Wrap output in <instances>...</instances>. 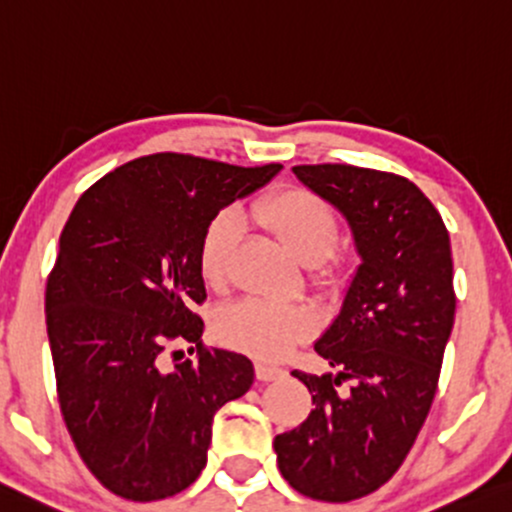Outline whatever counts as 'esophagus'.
Wrapping results in <instances>:
<instances>
[{"label":"esophagus","mask_w":512,"mask_h":512,"mask_svg":"<svg viewBox=\"0 0 512 512\" xmlns=\"http://www.w3.org/2000/svg\"><path fill=\"white\" fill-rule=\"evenodd\" d=\"M255 374L260 381H274V379L286 377V369L279 365H267V362H257Z\"/></svg>","instance_id":"1"}]
</instances>
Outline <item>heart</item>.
I'll return each instance as SVG.
<instances>
[{
    "label": "heart",
    "mask_w": 512,
    "mask_h": 512,
    "mask_svg": "<svg viewBox=\"0 0 512 512\" xmlns=\"http://www.w3.org/2000/svg\"><path fill=\"white\" fill-rule=\"evenodd\" d=\"M252 219L272 233L300 264L310 269L319 286H329L341 274L336 255L338 217L334 207L303 186L283 188L252 207ZM243 243V221L236 212H221L209 221L200 243V272L214 291L231 283L233 262ZM315 331V319L300 307H279L264 300H240L217 319V334L226 346L264 360L286 355L295 343Z\"/></svg>",
    "instance_id": "1"
}]
</instances>
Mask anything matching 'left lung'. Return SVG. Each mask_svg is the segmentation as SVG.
<instances>
[{"instance_id": "left-lung-1", "label": "left lung", "mask_w": 512, "mask_h": 512, "mask_svg": "<svg viewBox=\"0 0 512 512\" xmlns=\"http://www.w3.org/2000/svg\"><path fill=\"white\" fill-rule=\"evenodd\" d=\"M293 174L348 219L362 262L315 343L336 372H293L315 410L276 436V463L303 496L348 503L389 482L432 408L455 317L451 240L408 178L350 164Z\"/></svg>"}]
</instances>
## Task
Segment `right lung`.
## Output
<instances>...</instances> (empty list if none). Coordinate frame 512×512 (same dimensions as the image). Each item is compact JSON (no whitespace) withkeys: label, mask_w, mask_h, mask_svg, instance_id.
Instances as JSON below:
<instances>
[{"label":"right lung","mask_w":512,"mask_h":512,"mask_svg":"<svg viewBox=\"0 0 512 512\" xmlns=\"http://www.w3.org/2000/svg\"><path fill=\"white\" fill-rule=\"evenodd\" d=\"M279 171L159 152L109 171L73 207L47 279V336L66 429L112 494L147 503L188 489L214 412L252 386L248 357L202 346L200 243L221 209ZM171 340L196 360L175 351L169 368Z\"/></svg>","instance_id":"add662e5"}]
</instances>
